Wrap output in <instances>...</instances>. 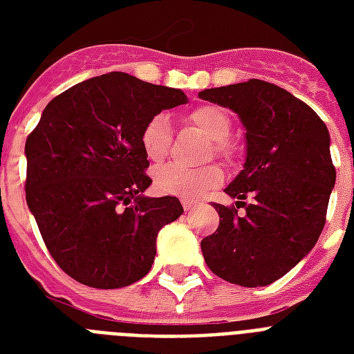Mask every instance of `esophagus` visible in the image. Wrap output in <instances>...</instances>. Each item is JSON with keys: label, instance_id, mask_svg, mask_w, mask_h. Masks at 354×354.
<instances>
[{"label": "esophagus", "instance_id": "34e87169", "mask_svg": "<svg viewBox=\"0 0 354 354\" xmlns=\"http://www.w3.org/2000/svg\"><path fill=\"white\" fill-rule=\"evenodd\" d=\"M182 205H183V209H185V211H191V209H194V207H196V202H194V200L183 198Z\"/></svg>", "mask_w": 354, "mask_h": 354}]
</instances>
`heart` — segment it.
Segmentation results:
<instances>
[{
    "label": "heart",
    "instance_id": "1",
    "mask_svg": "<svg viewBox=\"0 0 354 354\" xmlns=\"http://www.w3.org/2000/svg\"><path fill=\"white\" fill-rule=\"evenodd\" d=\"M185 121L196 128L202 136L211 141V147L205 152V160L213 156L221 160H232L235 154L233 145L230 143L232 136V118L226 110L215 104H202L185 113ZM141 149L145 158L150 163H161L167 160L171 150V122L163 113H158L145 122L141 136ZM222 169L218 165H205L202 169H183V167L169 165L161 167L154 172L156 189L163 194L182 196V198H196L211 189H215L222 182Z\"/></svg>",
    "mask_w": 354,
    "mask_h": 354
}]
</instances>
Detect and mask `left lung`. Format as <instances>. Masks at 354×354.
<instances>
[{"label":"left lung","instance_id":"8db88e82","mask_svg":"<svg viewBox=\"0 0 354 354\" xmlns=\"http://www.w3.org/2000/svg\"><path fill=\"white\" fill-rule=\"evenodd\" d=\"M198 97L239 113L248 145L244 171L226 187L236 202L213 204L221 222L200 242L205 264L235 285L266 286L290 272L324 230L336 180L329 130L308 104L266 80Z\"/></svg>","mask_w":354,"mask_h":354}]
</instances>
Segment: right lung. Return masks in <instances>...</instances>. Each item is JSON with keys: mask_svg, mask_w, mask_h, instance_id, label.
I'll return each instance as SVG.
<instances>
[{"mask_svg": "<svg viewBox=\"0 0 354 354\" xmlns=\"http://www.w3.org/2000/svg\"><path fill=\"white\" fill-rule=\"evenodd\" d=\"M185 93L128 73L93 77L57 95L27 136L25 198L60 268L86 286L119 288L149 274L156 239L183 207L147 198L145 122Z\"/></svg>", "mask_w": 354, "mask_h": 354, "instance_id": "add662e5", "label": "right lung"}]
</instances>
